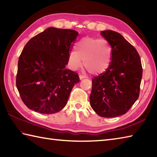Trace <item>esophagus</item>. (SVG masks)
<instances>
[{
    "mask_svg": "<svg viewBox=\"0 0 157 157\" xmlns=\"http://www.w3.org/2000/svg\"><path fill=\"white\" fill-rule=\"evenodd\" d=\"M79 78H80V79H83V78H86V76H85V75H79Z\"/></svg>",
    "mask_w": 157,
    "mask_h": 157,
    "instance_id": "obj_1",
    "label": "esophagus"
}]
</instances>
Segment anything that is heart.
Instances as JSON below:
<instances>
[{
  "label": "heart",
  "instance_id": "obj_1",
  "mask_svg": "<svg viewBox=\"0 0 157 157\" xmlns=\"http://www.w3.org/2000/svg\"><path fill=\"white\" fill-rule=\"evenodd\" d=\"M75 50L68 56V63L73 70L81 67L83 61L89 72L98 75L105 72L111 63L112 49L105 40L84 37L76 44Z\"/></svg>",
  "mask_w": 157,
  "mask_h": 157
}]
</instances>
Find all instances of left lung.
Segmentation results:
<instances>
[{
	"mask_svg": "<svg viewBox=\"0 0 157 157\" xmlns=\"http://www.w3.org/2000/svg\"><path fill=\"white\" fill-rule=\"evenodd\" d=\"M101 35L111 46V61L92 78L90 105L100 116L114 117L125 114L139 98L142 66L137 50L122 35L113 31Z\"/></svg>",
	"mask_w": 157,
	"mask_h": 157,
	"instance_id": "1",
	"label": "left lung"
}]
</instances>
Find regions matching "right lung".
<instances>
[{"label": "right lung", "instance_id": "obj_1", "mask_svg": "<svg viewBox=\"0 0 157 157\" xmlns=\"http://www.w3.org/2000/svg\"><path fill=\"white\" fill-rule=\"evenodd\" d=\"M78 32L51 27L35 35L20 55L16 87L29 109L44 114L60 111L79 82L76 72L66 68Z\"/></svg>", "mask_w": 157, "mask_h": 157}]
</instances>
